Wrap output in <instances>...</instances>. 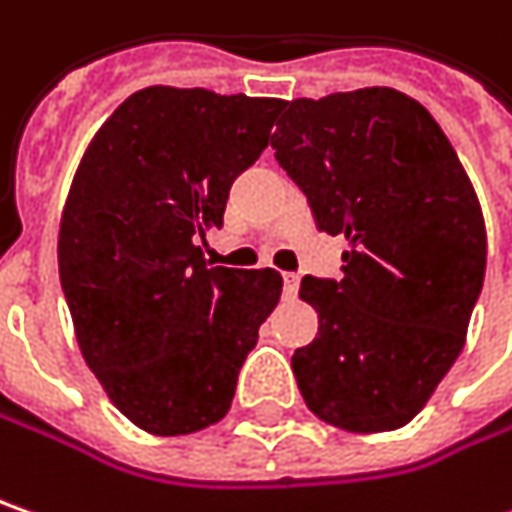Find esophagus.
Segmentation results:
<instances>
[{"label": "esophagus", "instance_id": "obj_1", "mask_svg": "<svg viewBox=\"0 0 512 512\" xmlns=\"http://www.w3.org/2000/svg\"><path fill=\"white\" fill-rule=\"evenodd\" d=\"M282 282H285V294L296 296V291H299V273H285Z\"/></svg>", "mask_w": 512, "mask_h": 512}]
</instances>
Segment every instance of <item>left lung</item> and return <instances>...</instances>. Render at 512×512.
<instances>
[{
	"label": "left lung",
	"instance_id": "obj_1",
	"mask_svg": "<svg viewBox=\"0 0 512 512\" xmlns=\"http://www.w3.org/2000/svg\"><path fill=\"white\" fill-rule=\"evenodd\" d=\"M270 146L317 227L345 236L343 279L305 276L320 337L296 348L308 409L345 432L412 421L458 360L487 268L470 175L435 117L386 86L285 100Z\"/></svg>",
	"mask_w": 512,
	"mask_h": 512
}]
</instances>
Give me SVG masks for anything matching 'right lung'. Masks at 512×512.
<instances>
[{
  "label": "right lung",
  "mask_w": 512,
  "mask_h": 512,
  "mask_svg": "<svg viewBox=\"0 0 512 512\" xmlns=\"http://www.w3.org/2000/svg\"><path fill=\"white\" fill-rule=\"evenodd\" d=\"M276 97L149 86L94 132L65 198L57 262L77 345L149 435L218 423L282 296L273 268H207L233 178L268 146Z\"/></svg>",
  "instance_id": "1"
}]
</instances>
